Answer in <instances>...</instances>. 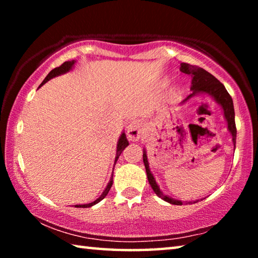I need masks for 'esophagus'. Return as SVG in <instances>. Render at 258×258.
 I'll return each mask as SVG.
<instances>
[{
	"label": "esophagus",
	"mask_w": 258,
	"mask_h": 258,
	"mask_svg": "<svg viewBox=\"0 0 258 258\" xmlns=\"http://www.w3.org/2000/svg\"><path fill=\"white\" fill-rule=\"evenodd\" d=\"M126 134H127V138L131 141H138L143 134L142 121L137 119L131 121L127 126V130H126Z\"/></svg>",
	"instance_id": "1"
}]
</instances>
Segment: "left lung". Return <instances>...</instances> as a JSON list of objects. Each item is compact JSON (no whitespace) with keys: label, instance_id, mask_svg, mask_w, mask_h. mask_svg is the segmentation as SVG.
<instances>
[{"label":"left lung","instance_id":"8db88e82","mask_svg":"<svg viewBox=\"0 0 258 258\" xmlns=\"http://www.w3.org/2000/svg\"><path fill=\"white\" fill-rule=\"evenodd\" d=\"M181 71L191 76L190 90L192 91V93L189 95V97H186L184 100H183L181 104L186 103L191 98H194L196 95H199V94H205V95H208V97H211L217 104H220L222 110H223L224 118L226 120V124H228V130L231 133V135H232V142H233V146L235 147L237 128H235V121H234L233 101H232V98L230 97L228 91H226V89L224 87V85L222 84L217 78L214 77L212 74H209L208 72L205 71V69L199 68L197 66H192V64L182 62ZM143 163H145V166H146L148 181H149V184L151 185L152 190L155 191V194L158 196L159 198H161L169 204L182 205L181 200H176L174 198L168 197V196H166L161 192L159 185L157 184L154 175H152V173L150 172L146 149H143Z\"/></svg>","mask_w":258,"mask_h":258}]
</instances>
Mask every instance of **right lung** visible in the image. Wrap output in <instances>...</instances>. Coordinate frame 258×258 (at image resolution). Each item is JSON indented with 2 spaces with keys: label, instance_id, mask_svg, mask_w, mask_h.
I'll return each mask as SVG.
<instances>
[{
  "label": "right lung",
  "instance_id": "obj_1",
  "mask_svg": "<svg viewBox=\"0 0 258 258\" xmlns=\"http://www.w3.org/2000/svg\"><path fill=\"white\" fill-rule=\"evenodd\" d=\"M75 63H76V60L66 61V62H63L62 64H61L60 67H56V68H54V69H52V71H51L49 74H47V76L44 78V81L42 82V84L40 85V87H41L43 84H45L46 82H49L50 80H52V78H54V77H56V76H60V75H63V74L71 72L72 69L74 68V66H75ZM127 146H128V141H127V139H126L125 132H121L120 137H119V139H118V142H117V150H116V157H115V164H116V161L118 160V158H119V156H120L121 152H123V150H124L125 148L127 147ZM112 171H113V169H112ZM112 176H113V173H112V175H111V177H110V181H109V183H108L107 186H106V189L103 190L101 196H100V197H99L98 199H95L94 202L90 203V204L76 205L75 207H80V208L92 207L93 205H95V204H98V203L101 202V200L108 195V192H109V190H110V187H111V185H112Z\"/></svg>",
  "mask_w": 258,
  "mask_h": 258
}]
</instances>
